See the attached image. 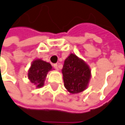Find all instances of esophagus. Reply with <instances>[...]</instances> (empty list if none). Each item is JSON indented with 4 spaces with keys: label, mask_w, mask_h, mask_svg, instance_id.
<instances>
[{
    "label": "esophagus",
    "mask_w": 125,
    "mask_h": 125,
    "mask_svg": "<svg viewBox=\"0 0 125 125\" xmlns=\"http://www.w3.org/2000/svg\"><path fill=\"white\" fill-rule=\"evenodd\" d=\"M53 67H54V68H55L56 70H59V65L57 64V63H55V64L53 65Z\"/></svg>",
    "instance_id": "esophagus-1"
}]
</instances>
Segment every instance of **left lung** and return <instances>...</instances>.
Wrapping results in <instances>:
<instances>
[{
    "instance_id": "8db88e82",
    "label": "left lung",
    "mask_w": 125,
    "mask_h": 125,
    "mask_svg": "<svg viewBox=\"0 0 125 125\" xmlns=\"http://www.w3.org/2000/svg\"><path fill=\"white\" fill-rule=\"evenodd\" d=\"M64 86L71 94H77L87 88L91 70L87 63L71 53L64 61L62 70Z\"/></svg>"
}]
</instances>
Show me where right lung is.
Segmentation results:
<instances>
[{
	"mask_svg": "<svg viewBox=\"0 0 125 125\" xmlns=\"http://www.w3.org/2000/svg\"><path fill=\"white\" fill-rule=\"evenodd\" d=\"M52 70L51 63L40 59L34 60L29 72L28 77L30 81L35 85L36 87H42L44 84V81L48 73Z\"/></svg>",
	"mask_w": 125,
	"mask_h": 125,
	"instance_id": "add662e5",
	"label": "right lung"
}]
</instances>
